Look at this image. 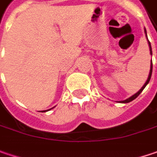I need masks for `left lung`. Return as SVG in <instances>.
<instances>
[{"label":"left lung","instance_id":"8db88e82","mask_svg":"<svg viewBox=\"0 0 157 157\" xmlns=\"http://www.w3.org/2000/svg\"><path fill=\"white\" fill-rule=\"evenodd\" d=\"M145 33H146V35H147V31H146V29H145ZM148 44H149V47H150V53L152 54V48H151V44H150V42H148ZM152 70H153V63L151 62V67H150V72H149V76H148V78H147V82L145 83V85L141 87V89H140V91L138 92V93H136L135 95H133L132 96H130L129 98L128 99H126V100H124V101H121V103H129V102H131V101H133L135 98H137L139 95H140V93L143 91V89L146 87V86L148 84V82L150 81V78H151V75H152Z\"/></svg>","mask_w":157,"mask_h":157}]
</instances>
